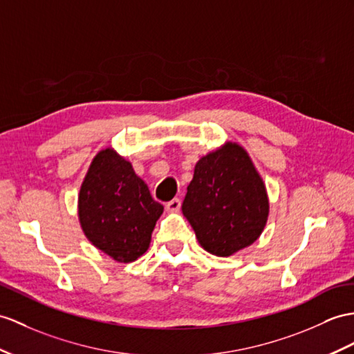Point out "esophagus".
<instances>
[{
    "label": "esophagus",
    "mask_w": 354,
    "mask_h": 354,
    "mask_svg": "<svg viewBox=\"0 0 354 354\" xmlns=\"http://www.w3.org/2000/svg\"><path fill=\"white\" fill-rule=\"evenodd\" d=\"M180 207H182V201L178 200V198H174V200H171L169 203H167V210L176 213L180 210Z\"/></svg>",
    "instance_id": "esophagus-1"
}]
</instances>
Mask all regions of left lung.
<instances>
[{"mask_svg": "<svg viewBox=\"0 0 354 354\" xmlns=\"http://www.w3.org/2000/svg\"><path fill=\"white\" fill-rule=\"evenodd\" d=\"M198 242L216 257L251 246L269 218L261 176L237 142H225L196 162L182 205Z\"/></svg>", "mask_w": 354, "mask_h": 354, "instance_id": "8db88e82", "label": "left lung"}]
</instances>
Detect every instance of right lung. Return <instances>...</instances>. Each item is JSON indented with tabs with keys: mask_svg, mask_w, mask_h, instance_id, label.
<instances>
[{
	"mask_svg": "<svg viewBox=\"0 0 354 354\" xmlns=\"http://www.w3.org/2000/svg\"><path fill=\"white\" fill-rule=\"evenodd\" d=\"M162 213L131 162L111 147L94 156L77 196V218L91 245L118 263L135 261L149 249Z\"/></svg>",
	"mask_w": 354,
	"mask_h": 354,
	"instance_id": "add662e5",
	"label": "right lung"
}]
</instances>
